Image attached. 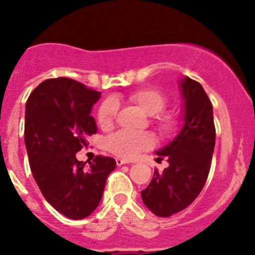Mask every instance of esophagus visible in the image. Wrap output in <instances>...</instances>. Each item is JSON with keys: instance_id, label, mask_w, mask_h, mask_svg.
Masks as SVG:
<instances>
[{"instance_id": "34e87169", "label": "esophagus", "mask_w": 255, "mask_h": 255, "mask_svg": "<svg viewBox=\"0 0 255 255\" xmlns=\"http://www.w3.org/2000/svg\"><path fill=\"white\" fill-rule=\"evenodd\" d=\"M126 163H129V161H126V159H123V158H116L117 166H123V164H126Z\"/></svg>"}]
</instances>
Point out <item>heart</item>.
<instances>
[{
	"label": "heart",
	"instance_id": "heart-1",
	"mask_svg": "<svg viewBox=\"0 0 255 255\" xmlns=\"http://www.w3.org/2000/svg\"><path fill=\"white\" fill-rule=\"evenodd\" d=\"M130 100L149 116L157 115L166 106V97L162 92L154 88H143L134 92ZM117 114V103L115 100H107L98 110L97 120L102 129H111L115 116ZM157 126L161 132H170L175 128V119L172 115H161L157 117ZM154 140L148 132L119 131L111 135L106 140V145L110 152L124 158H132L141 150H147L153 147Z\"/></svg>",
	"mask_w": 255,
	"mask_h": 255
}]
</instances>
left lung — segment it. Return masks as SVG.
<instances>
[{
  "mask_svg": "<svg viewBox=\"0 0 255 255\" xmlns=\"http://www.w3.org/2000/svg\"><path fill=\"white\" fill-rule=\"evenodd\" d=\"M182 100L181 129L167 145L155 150L168 167L154 170L152 181L141 191L148 209L159 217H170L194 202L203 189L215 150L213 108L203 87L184 76L179 80Z\"/></svg>",
  "mask_w": 255,
  "mask_h": 255,
  "instance_id": "8db88e82",
  "label": "left lung"
}]
</instances>
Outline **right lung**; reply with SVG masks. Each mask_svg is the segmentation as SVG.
<instances>
[{"mask_svg": "<svg viewBox=\"0 0 255 255\" xmlns=\"http://www.w3.org/2000/svg\"><path fill=\"white\" fill-rule=\"evenodd\" d=\"M100 98L82 83L57 78L40 83L26 101L24 140L33 177L47 202L71 220L93 213L116 167L111 157L97 155L88 164L75 157L97 132L91 112Z\"/></svg>", "mask_w": 255, "mask_h": 255, "instance_id": "right-lung-1", "label": "right lung"}]
</instances>
